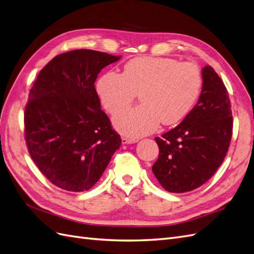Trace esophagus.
<instances>
[{"label":"esophagus","mask_w":254,"mask_h":254,"mask_svg":"<svg viewBox=\"0 0 254 254\" xmlns=\"http://www.w3.org/2000/svg\"><path fill=\"white\" fill-rule=\"evenodd\" d=\"M137 139H132V137H128V136H123L122 137V143L123 144H133L136 143Z\"/></svg>","instance_id":"obj_1"}]
</instances>
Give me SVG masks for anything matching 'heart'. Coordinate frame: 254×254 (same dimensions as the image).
Returning <instances> with one entry per match:
<instances>
[{
    "label": "heart",
    "mask_w": 254,
    "mask_h": 254,
    "mask_svg": "<svg viewBox=\"0 0 254 254\" xmlns=\"http://www.w3.org/2000/svg\"><path fill=\"white\" fill-rule=\"evenodd\" d=\"M201 86L202 76L196 64L145 56L129 60L122 74L105 73L96 88L104 108L110 113L127 108L140 93V106L113 119L119 131L137 137L152 132L160 122L170 126L186 118Z\"/></svg>",
    "instance_id": "b5f03b06"
}]
</instances>
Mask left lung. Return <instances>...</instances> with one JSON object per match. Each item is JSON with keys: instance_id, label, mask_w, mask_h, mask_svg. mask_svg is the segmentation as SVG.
Returning a JSON list of instances; mask_svg holds the SVG:
<instances>
[{"instance_id": "left-lung-1", "label": "left lung", "mask_w": 254, "mask_h": 254, "mask_svg": "<svg viewBox=\"0 0 254 254\" xmlns=\"http://www.w3.org/2000/svg\"><path fill=\"white\" fill-rule=\"evenodd\" d=\"M198 103L178 126L155 140L159 158L152 172L171 193L201 187L224 162L232 137L233 118L227 88L210 65L202 68Z\"/></svg>"}]
</instances>
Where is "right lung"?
Returning <instances> with one entry per match:
<instances>
[{"label": "right lung", "mask_w": 254, "mask_h": 254, "mask_svg": "<svg viewBox=\"0 0 254 254\" xmlns=\"http://www.w3.org/2000/svg\"><path fill=\"white\" fill-rule=\"evenodd\" d=\"M121 56L75 50L54 57L28 94L24 135L39 171L60 189L84 191L101 178L122 143L101 109L94 82Z\"/></svg>", "instance_id": "right-lung-1"}]
</instances>
